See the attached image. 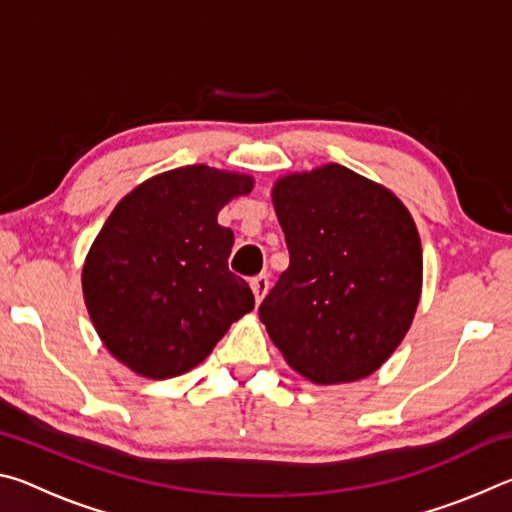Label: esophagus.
Here are the masks:
<instances>
[{
  "label": "esophagus",
  "instance_id": "34e87169",
  "mask_svg": "<svg viewBox=\"0 0 512 512\" xmlns=\"http://www.w3.org/2000/svg\"><path fill=\"white\" fill-rule=\"evenodd\" d=\"M268 284H271V282H268V275H257V277H253V280H250V289H253L257 302L264 300V296L268 293Z\"/></svg>",
  "mask_w": 512,
  "mask_h": 512
}]
</instances>
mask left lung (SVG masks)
<instances>
[{"instance_id": "obj_1", "label": "left lung", "mask_w": 512, "mask_h": 512, "mask_svg": "<svg viewBox=\"0 0 512 512\" xmlns=\"http://www.w3.org/2000/svg\"><path fill=\"white\" fill-rule=\"evenodd\" d=\"M273 205L289 268L259 305L268 336L314 384L372 375L420 302L422 246L409 210L341 164L280 178Z\"/></svg>"}]
</instances>
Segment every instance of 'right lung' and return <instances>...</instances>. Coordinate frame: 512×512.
Wrapping results in <instances>:
<instances>
[{
  "label": "right lung",
  "instance_id": "obj_1",
  "mask_svg": "<svg viewBox=\"0 0 512 512\" xmlns=\"http://www.w3.org/2000/svg\"><path fill=\"white\" fill-rule=\"evenodd\" d=\"M246 173L192 164L137 185L117 203L83 266V298L115 359L149 379L178 377L255 307L230 273L235 235L221 207L253 192Z\"/></svg>",
  "mask_w": 512,
  "mask_h": 512
}]
</instances>
